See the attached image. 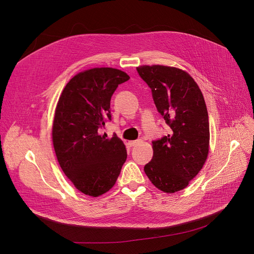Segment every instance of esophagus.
I'll return each instance as SVG.
<instances>
[{
	"label": "esophagus",
	"mask_w": 254,
	"mask_h": 254,
	"mask_svg": "<svg viewBox=\"0 0 254 254\" xmlns=\"http://www.w3.org/2000/svg\"><path fill=\"white\" fill-rule=\"evenodd\" d=\"M139 143H141V140H137V141H129L128 142V145L130 146V147H133V146H136L137 144H139Z\"/></svg>",
	"instance_id": "34e87169"
}]
</instances>
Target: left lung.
<instances>
[{
	"instance_id": "8db88e82",
	"label": "left lung",
	"mask_w": 254,
	"mask_h": 254,
	"mask_svg": "<svg viewBox=\"0 0 254 254\" xmlns=\"http://www.w3.org/2000/svg\"><path fill=\"white\" fill-rule=\"evenodd\" d=\"M137 70L171 127L167 136L152 142L153 157L144 171L157 189L172 194L187 187L207 159L206 104L198 84L185 70L165 65H142Z\"/></svg>"
}]
</instances>
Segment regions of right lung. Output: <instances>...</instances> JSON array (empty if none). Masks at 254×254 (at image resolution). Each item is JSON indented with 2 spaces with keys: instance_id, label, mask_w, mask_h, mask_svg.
<instances>
[{
  "instance_id": "add662e5",
  "label": "right lung",
  "mask_w": 254,
  "mask_h": 254,
  "mask_svg": "<svg viewBox=\"0 0 254 254\" xmlns=\"http://www.w3.org/2000/svg\"><path fill=\"white\" fill-rule=\"evenodd\" d=\"M129 79L120 69L96 67L75 74L63 89L55 109L52 140L63 173L81 193L98 197L116 183L127 149L116 134L100 129L111 120L114 91Z\"/></svg>"
}]
</instances>
